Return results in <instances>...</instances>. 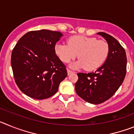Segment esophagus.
<instances>
[{
    "label": "esophagus",
    "mask_w": 134,
    "mask_h": 134,
    "mask_svg": "<svg viewBox=\"0 0 134 134\" xmlns=\"http://www.w3.org/2000/svg\"><path fill=\"white\" fill-rule=\"evenodd\" d=\"M67 72H68V75H70V74H72V73H74V72H73V71H72L71 70H70V69H67Z\"/></svg>",
    "instance_id": "1"
}]
</instances>
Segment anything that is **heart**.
Returning <instances> with one entry per match:
<instances>
[{
  "instance_id": "1",
  "label": "heart",
  "mask_w": 134,
  "mask_h": 134,
  "mask_svg": "<svg viewBox=\"0 0 134 134\" xmlns=\"http://www.w3.org/2000/svg\"><path fill=\"white\" fill-rule=\"evenodd\" d=\"M55 52L62 62L68 63L79 57L80 60L71 65L74 68H85L93 71L103 65L108 56L109 44L96 37L74 35L68 40V44L57 43Z\"/></svg>"
}]
</instances>
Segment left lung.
<instances>
[{
  "label": "left lung",
  "mask_w": 134,
  "mask_h": 134,
  "mask_svg": "<svg viewBox=\"0 0 134 134\" xmlns=\"http://www.w3.org/2000/svg\"><path fill=\"white\" fill-rule=\"evenodd\" d=\"M97 34L103 37L109 44L107 60L94 72L78 73L79 79L75 83L78 95L94 105L105 102L115 93L125 79L127 67L125 49L118 40L103 32Z\"/></svg>",
  "instance_id": "8db88e82"
}]
</instances>
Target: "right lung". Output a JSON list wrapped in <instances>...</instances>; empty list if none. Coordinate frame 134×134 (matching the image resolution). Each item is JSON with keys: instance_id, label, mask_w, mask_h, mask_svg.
Instances as JSON below:
<instances>
[{"instance_id": "obj_1", "label": "right lung", "mask_w": 134, "mask_h": 134, "mask_svg": "<svg viewBox=\"0 0 134 134\" xmlns=\"http://www.w3.org/2000/svg\"><path fill=\"white\" fill-rule=\"evenodd\" d=\"M62 36L60 31H31L15 45L12 69L16 85L26 95L39 100L50 97L67 76L66 66L55 52Z\"/></svg>"}]
</instances>
